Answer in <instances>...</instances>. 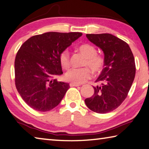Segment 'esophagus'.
Masks as SVG:
<instances>
[{
	"label": "esophagus",
	"mask_w": 149,
	"mask_h": 149,
	"mask_svg": "<svg viewBox=\"0 0 149 149\" xmlns=\"http://www.w3.org/2000/svg\"><path fill=\"white\" fill-rule=\"evenodd\" d=\"M70 87H73V86H75V87H77V86H80V84H74V83H70Z\"/></svg>",
	"instance_id": "esophagus-1"
}]
</instances>
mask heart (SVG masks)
Here are the masks:
<instances>
[{
  "label": "heart",
  "mask_w": 149,
  "mask_h": 149,
  "mask_svg": "<svg viewBox=\"0 0 149 149\" xmlns=\"http://www.w3.org/2000/svg\"><path fill=\"white\" fill-rule=\"evenodd\" d=\"M79 50L86 57L84 66H88L94 74H100L103 71L105 65V60L103 57L97 55V50L94 46L90 44H83L79 47ZM59 62L63 69L69 68V52L67 49H65L60 54ZM90 78L91 73L88 68H72L68 70L65 75V80L77 84L86 82Z\"/></svg>",
  "instance_id": "heart-1"
}]
</instances>
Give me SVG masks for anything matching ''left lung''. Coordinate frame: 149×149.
<instances>
[{
  "label": "left lung",
  "mask_w": 149,
  "mask_h": 149,
  "mask_svg": "<svg viewBox=\"0 0 149 149\" xmlns=\"http://www.w3.org/2000/svg\"><path fill=\"white\" fill-rule=\"evenodd\" d=\"M91 42L102 49L105 65L93 86L94 93L85 100L90 110L105 114L114 111L126 98L135 75L134 55L126 42L111 34H87Z\"/></svg>",
  "instance_id": "obj_1"
}]
</instances>
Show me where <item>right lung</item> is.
<instances>
[{
    "mask_svg": "<svg viewBox=\"0 0 149 149\" xmlns=\"http://www.w3.org/2000/svg\"><path fill=\"white\" fill-rule=\"evenodd\" d=\"M82 35L48 32L32 36L20 47L15 59V84L30 107L46 112L61 102L70 86L56 79L63 74L60 54Z\"/></svg>",
    "mask_w": 149,
    "mask_h": 149,
    "instance_id": "1",
    "label": "right lung"
}]
</instances>
